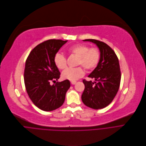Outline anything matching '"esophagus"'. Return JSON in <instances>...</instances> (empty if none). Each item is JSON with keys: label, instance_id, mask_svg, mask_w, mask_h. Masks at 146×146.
<instances>
[{"label": "esophagus", "instance_id": "1", "mask_svg": "<svg viewBox=\"0 0 146 146\" xmlns=\"http://www.w3.org/2000/svg\"><path fill=\"white\" fill-rule=\"evenodd\" d=\"M76 82H76V81H71V84H72V85H75V84H76Z\"/></svg>", "mask_w": 146, "mask_h": 146}]
</instances>
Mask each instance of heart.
Returning <instances> with one entry per match:
<instances>
[{"label":"heart","mask_w":146,"mask_h":146,"mask_svg":"<svg viewBox=\"0 0 146 146\" xmlns=\"http://www.w3.org/2000/svg\"><path fill=\"white\" fill-rule=\"evenodd\" d=\"M69 53L78 57L77 65L82 66L86 70H92L98 65L100 53L96 47L89 48V46L77 44L70 46L68 48ZM54 62L59 69H64L67 66L66 58L62 54L57 53L54 57ZM84 75V71L81 66L77 68H68L62 73L64 79L76 81Z\"/></svg>","instance_id":"1"}]
</instances>
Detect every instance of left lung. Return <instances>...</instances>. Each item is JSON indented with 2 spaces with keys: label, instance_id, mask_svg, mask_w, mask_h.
Masks as SVG:
<instances>
[{
  "label": "left lung",
  "instance_id": "1",
  "mask_svg": "<svg viewBox=\"0 0 146 146\" xmlns=\"http://www.w3.org/2000/svg\"><path fill=\"white\" fill-rule=\"evenodd\" d=\"M95 43L100 52L98 66L88 76L96 81L83 80L85 89L81 96L84 104L92 109L108 106L116 96L120 84L121 72L119 59L112 48L106 43L93 39L83 40Z\"/></svg>",
  "mask_w": 146,
  "mask_h": 146
}]
</instances>
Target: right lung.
<instances>
[{
    "mask_svg": "<svg viewBox=\"0 0 146 146\" xmlns=\"http://www.w3.org/2000/svg\"><path fill=\"white\" fill-rule=\"evenodd\" d=\"M68 40L48 39L35 46L27 58L24 71L25 85L30 99L40 110L52 111L64 103L70 81L57 82L60 72L54 62V57Z\"/></svg>",
    "mask_w": 146,
    "mask_h": 146,
    "instance_id": "obj_1",
    "label": "right lung"
}]
</instances>
